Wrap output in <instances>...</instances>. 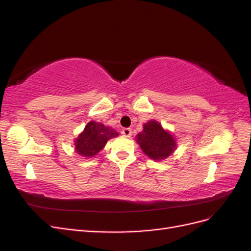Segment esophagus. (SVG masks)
<instances>
[{
	"label": "esophagus",
	"mask_w": 251,
	"mask_h": 251,
	"mask_svg": "<svg viewBox=\"0 0 251 251\" xmlns=\"http://www.w3.org/2000/svg\"><path fill=\"white\" fill-rule=\"evenodd\" d=\"M121 134H123L125 137H131L132 130H131V128H128V127H126V128H124L123 131H121Z\"/></svg>",
	"instance_id": "34e87169"
}]
</instances>
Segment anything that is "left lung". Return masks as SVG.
<instances>
[{"label": "left lung", "mask_w": 251, "mask_h": 251, "mask_svg": "<svg viewBox=\"0 0 251 251\" xmlns=\"http://www.w3.org/2000/svg\"><path fill=\"white\" fill-rule=\"evenodd\" d=\"M136 141L143 153L156 161L168 158L176 150L174 136L155 120L143 125V131L136 136Z\"/></svg>", "instance_id": "obj_1"}]
</instances>
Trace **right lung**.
Segmentation results:
<instances>
[{
  "mask_svg": "<svg viewBox=\"0 0 251 251\" xmlns=\"http://www.w3.org/2000/svg\"><path fill=\"white\" fill-rule=\"evenodd\" d=\"M117 136L118 132L111 126H104L100 123L90 121L83 132L74 141L75 151L81 156L93 157L104 148L109 139Z\"/></svg>",
  "mask_w": 251,
  "mask_h": 251,
  "instance_id": "obj_1",
  "label": "right lung"
}]
</instances>
